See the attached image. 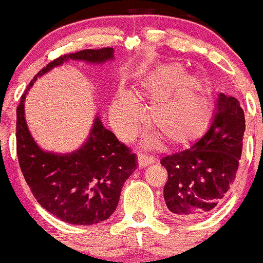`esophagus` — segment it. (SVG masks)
<instances>
[{"mask_svg": "<svg viewBox=\"0 0 263 263\" xmlns=\"http://www.w3.org/2000/svg\"><path fill=\"white\" fill-rule=\"evenodd\" d=\"M137 161H139L140 168H146L147 165H150V164L154 163V158H150V156H146V155H139Z\"/></svg>", "mask_w": 263, "mask_h": 263, "instance_id": "34e87169", "label": "esophagus"}]
</instances>
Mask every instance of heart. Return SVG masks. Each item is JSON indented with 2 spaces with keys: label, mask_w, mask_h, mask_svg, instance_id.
I'll return each mask as SVG.
<instances>
[{
  "label": "heart",
  "mask_w": 263,
  "mask_h": 263,
  "mask_svg": "<svg viewBox=\"0 0 263 263\" xmlns=\"http://www.w3.org/2000/svg\"><path fill=\"white\" fill-rule=\"evenodd\" d=\"M140 89L154 99L150 122L172 145H187L200 139L214 116L211 90L198 75H188L178 63L161 65L148 72ZM112 121L119 134L132 136L142 121V112L134 95L121 90L112 104Z\"/></svg>",
  "instance_id": "1"
}]
</instances>
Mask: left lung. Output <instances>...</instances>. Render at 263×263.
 <instances>
[{
  "instance_id": "left-lung-1",
  "label": "left lung",
  "mask_w": 263,
  "mask_h": 263,
  "mask_svg": "<svg viewBox=\"0 0 263 263\" xmlns=\"http://www.w3.org/2000/svg\"><path fill=\"white\" fill-rule=\"evenodd\" d=\"M245 131L239 102L220 92L205 134L191 147L161 159L168 172L164 200L177 219H200L221 205L235 181Z\"/></svg>"
}]
</instances>
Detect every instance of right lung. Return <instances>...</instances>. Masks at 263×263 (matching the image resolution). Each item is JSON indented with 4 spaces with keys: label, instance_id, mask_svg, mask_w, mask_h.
<instances>
[{
    "label": "right lung",
    "instance_id": "obj_1",
    "mask_svg": "<svg viewBox=\"0 0 263 263\" xmlns=\"http://www.w3.org/2000/svg\"><path fill=\"white\" fill-rule=\"evenodd\" d=\"M103 65L115 60V49H84L62 55L39 71L24 91L16 109V146L21 172L42 208L62 221L92 225L116 211L122 187L136 171L137 160L115 134L95 116L89 136L67 154L43 150L31 136L25 119V98L36 79L65 62Z\"/></svg>",
    "mask_w": 263,
    "mask_h": 263
}]
</instances>
